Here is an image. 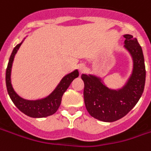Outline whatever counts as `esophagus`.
<instances>
[{
    "label": "esophagus",
    "mask_w": 151,
    "mask_h": 151,
    "mask_svg": "<svg viewBox=\"0 0 151 151\" xmlns=\"http://www.w3.org/2000/svg\"><path fill=\"white\" fill-rule=\"evenodd\" d=\"M78 68H79V71L81 73H84V72L86 71V66L84 65V64H80L79 67H78Z\"/></svg>",
    "instance_id": "obj_1"
}]
</instances>
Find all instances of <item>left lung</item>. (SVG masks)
<instances>
[{
  "instance_id": "8db88e82",
  "label": "left lung",
  "mask_w": 151,
  "mask_h": 151,
  "mask_svg": "<svg viewBox=\"0 0 151 151\" xmlns=\"http://www.w3.org/2000/svg\"><path fill=\"white\" fill-rule=\"evenodd\" d=\"M124 48L133 60L132 75L122 88L115 90L106 86L101 78L82 74L86 108L93 117L106 122L122 118L141 97L145 83V67L142 49L136 38L125 35Z\"/></svg>"
}]
</instances>
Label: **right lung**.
I'll use <instances>...</instances> for the list:
<instances>
[{
  "label": "right lung",
  "instance_id": "obj_1",
  "mask_svg": "<svg viewBox=\"0 0 151 151\" xmlns=\"http://www.w3.org/2000/svg\"><path fill=\"white\" fill-rule=\"evenodd\" d=\"M23 41L14 48L10 59H9L8 65H7L6 73V83L8 94L12 101L14 102V104L16 106V107L20 111H22L24 114L27 115L30 117H34V118H41V117H46V116H51L54 114L58 109L59 106L61 104L63 95L69 87L73 80L78 77L79 75L78 71L76 69L70 73L64 76L54 91L46 97L38 99V100H27L23 97H19V95L15 93V91L12 87L11 74L12 63L14 61L15 55L17 53Z\"/></svg>",
  "mask_w": 151,
  "mask_h": 151
}]
</instances>
